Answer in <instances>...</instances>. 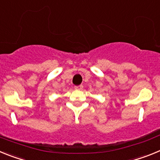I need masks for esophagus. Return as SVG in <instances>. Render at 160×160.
Returning <instances> with one entry per match:
<instances>
[{"label": "esophagus", "instance_id": "obj_1", "mask_svg": "<svg viewBox=\"0 0 160 160\" xmlns=\"http://www.w3.org/2000/svg\"><path fill=\"white\" fill-rule=\"evenodd\" d=\"M82 86H76V87H74V89H75V90H82Z\"/></svg>", "mask_w": 160, "mask_h": 160}]
</instances>
